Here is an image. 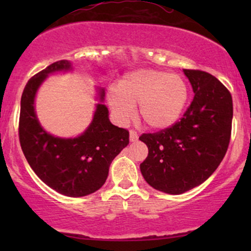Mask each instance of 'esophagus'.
Listing matches in <instances>:
<instances>
[{
	"instance_id": "34e87169",
	"label": "esophagus",
	"mask_w": 251,
	"mask_h": 251,
	"mask_svg": "<svg viewBox=\"0 0 251 251\" xmlns=\"http://www.w3.org/2000/svg\"><path fill=\"white\" fill-rule=\"evenodd\" d=\"M138 139V133L134 131V129H129V140L131 142H135Z\"/></svg>"
}]
</instances>
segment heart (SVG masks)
<instances>
[{
    "label": "heart",
    "instance_id": "1",
    "mask_svg": "<svg viewBox=\"0 0 251 251\" xmlns=\"http://www.w3.org/2000/svg\"><path fill=\"white\" fill-rule=\"evenodd\" d=\"M189 99L188 83L180 75L157 70L125 74L107 93L108 105L119 122L132 119L134 105L150 127L166 128L179 119Z\"/></svg>",
    "mask_w": 251,
    "mask_h": 251
}]
</instances>
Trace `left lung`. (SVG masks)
Instances as JSON below:
<instances>
[{
	"instance_id": "1",
	"label": "left lung",
	"mask_w": 251,
	"mask_h": 251,
	"mask_svg": "<svg viewBox=\"0 0 251 251\" xmlns=\"http://www.w3.org/2000/svg\"><path fill=\"white\" fill-rule=\"evenodd\" d=\"M195 97L183 117L154 133H143L149 154L140 164L152 188L180 195L205 181L218 168L231 137L232 98L214 75L184 70Z\"/></svg>"
}]
</instances>
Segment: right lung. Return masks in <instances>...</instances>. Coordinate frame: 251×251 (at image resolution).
Returning a JSON list of instances; mask_svg holds the SVG:
<instances>
[{
	"label": "right lung",
	"instance_id": "1",
	"mask_svg": "<svg viewBox=\"0 0 251 251\" xmlns=\"http://www.w3.org/2000/svg\"><path fill=\"white\" fill-rule=\"evenodd\" d=\"M70 68L71 62L60 60L30 77L21 98L19 138L25 159L43 183L61 195L82 197L105 184L112 160L128 145L129 133L111 124L102 103H98L93 122L77 138L53 137L40 126L34 111L37 88L50 73Z\"/></svg>",
	"mask_w": 251,
	"mask_h": 251
}]
</instances>
